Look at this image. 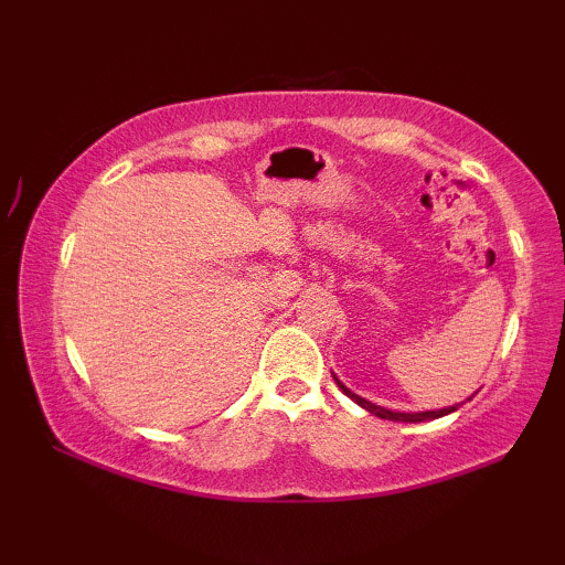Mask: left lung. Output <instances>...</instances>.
I'll list each match as a JSON object with an SVG mask.
<instances>
[{"label":"left lung","instance_id":"obj_1","mask_svg":"<svg viewBox=\"0 0 565 565\" xmlns=\"http://www.w3.org/2000/svg\"><path fill=\"white\" fill-rule=\"evenodd\" d=\"M333 379H337V376H333ZM337 384H339V388L343 391V394H347L351 401H356V404H359L361 408H366V411H371V414H374V416L388 418V420H406V424H420V420L441 418V416L451 414V411L458 408V406H451V408H438V411H424V414H401V411H388V408H384V406H376V404H371V401L356 396V394H353V391H349L347 386H343L339 379H337Z\"/></svg>","mask_w":565,"mask_h":565}]
</instances>
